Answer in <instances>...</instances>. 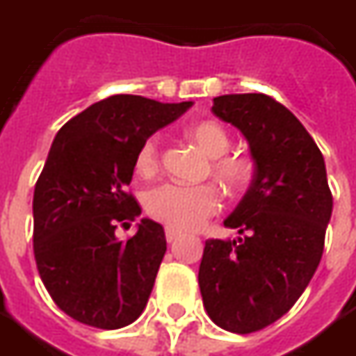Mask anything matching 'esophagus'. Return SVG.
Returning <instances> with one entry per match:
<instances>
[{"mask_svg":"<svg viewBox=\"0 0 356 356\" xmlns=\"http://www.w3.org/2000/svg\"><path fill=\"white\" fill-rule=\"evenodd\" d=\"M179 237H181V231L171 229V227H165V241H168V243H173V241Z\"/></svg>","mask_w":356,"mask_h":356,"instance_id":"obj_1","label":"esophagus"}]
</instances>
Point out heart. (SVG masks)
Instances as JSON below:
<instances>
[{
  "instance_id": "b5f03b06",
  "label": "heart",
  "mask_w": 356,
  "mask_h": 356,
  "mask_svg": "<svg viewBox=\"0 0 356 356\" xmlns=\"http://www.w3.org/2000/svg\"><path fill=\"white\" fill-rule=\"evenodd\" d=\"M186 136L212 158V175L229 191H241L252 177V161L229 154V135L216 121H198L186 129ZM161 136H148L135 156V170L143 177L160 168ZM221 210V196L213 185L163 183L146 195V212L171 229H196Z\"/></svg>"
}]
</instances>
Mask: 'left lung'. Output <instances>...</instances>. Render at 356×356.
<instances>
[{"instance_id": "obj_1", "label": "left lung", "mask_w": 356, "mask_h": 356, "mask_svg": "<svg viewBox=\"0 0 356 356\" xmlns=\"http://www.w3.org/2000/svg\"><path fill=\"white\" fill-rule=\"evenodd\" d=\"M212 111L245 135L254 175L223 221L237 241L208 238L198 285L208 316L252 334L289 312L316 272L334 198L324 156L299 119L266 94H225Z\"/></svg>"}]
</instances>
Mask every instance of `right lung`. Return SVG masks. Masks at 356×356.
Returning <instances> with one entry per match:
<instances>
[{
    "instance_id": "obj_1",
    "label": "right lung",
    "mask_w": 356,
    "mask_h": 356,
    "mask_svg": "<svg viewBox=\"0 0 356 356\" xmlns=\"http://www.w3.org/2000/svg\"><path fill=\"white\" fill-rule=\"evenodd\" d=\"M191 106L115 94L56 135L34 186V258L49 297L76 322L118 330L143 314L168 248L165 233L146 218L125 243L115 229L140 213L127 191L138 148Z\"/></svg>"
}]
</instances>
